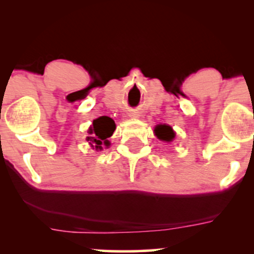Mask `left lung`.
Here are the masks:
<instances>
[{"label":"left lung","instance_id":"obj_1","mask_svg":"<svg viewBox=\"0 0 254 254\" xmlns=\"http://www.w3.org/2000/svg\"><path fill=\"white\" fill-rule=\"evenodd\" d=\"M155 135L159 137L160 139H162V141L170 142L174 138L176 133H174V131L172 130V127H168V125H157L155 127Z\"/></svg>","mask_w":254,"mask_h":254}]
</instances>
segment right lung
<instances>
[{"label": "right lung", "mask_w": 254, "mask_h": 254, "mask_svg": "<svg viewBox=\"0 0 254 254\" xmlns=\"http://www.w3.org/2000/svg\"><path fill=\"white\" fill-rule=\"evenodd\" d=\"M116 130V124L112 118L103 116L93 121V125L89 129V136L87 137L88 143L94 147L97 150L103 149V144L109 145V137L112 136L113 131Z\"/></svg>", "instance_id": "add662e5"}]
</instances>
